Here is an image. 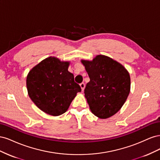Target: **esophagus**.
I'll return each instance as SVG.
<instances>
[{"label": "esophagus", "mask_w": 160, "mask_h": 160, "mask_svg": "<svg viewBox=\"0 0 160 160\" xmlns=\"http://www.w3.org/2000/svg\"><path fill=\"white\" fill-rule=\"evenodd\" d=\"M80 87H81V91H83L84 89H85V84L83 83H82L80 84Z\"/></svg>", "instance_id": "1"}]
</instances>
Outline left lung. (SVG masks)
Instances as JSON below:
<instances>
[{"label":"left lung","mask_w":160,"mask_h":160,"mask_svg":"<svg viewBox=\"0 0 160 160\" xmlns=\"http://www.w3.org/2000/svg\"><path fill=\"white\" fill-rule=\"evenodd\" d=\"M81 62L90 78L84 93L91 111L100 119L111 117L122 108L129 94V72L119 62L103 55Z\"/></svg>","instance_id":"1"}]
</instances>
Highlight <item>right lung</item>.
<instances>
[{
  "label": "right lung",
  "instance_id": "1",
  "mask_svg": "<svg viewBox=\"0 0 160 160\" xmlns=\"http://www.w3.org/2000/svg\"><path fill=\"white\" fill-rule=\"evenodd\" d=\"M69 61L47 57L35 65L27 77L28 94L43 112L52 116L65 113L77 93L81 91L68 71Z\"/></svg>",
  "mask_w": 160,
  "mask_h": 160
}]
</instances>
